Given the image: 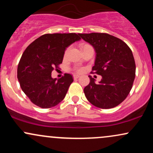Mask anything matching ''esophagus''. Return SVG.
<instances>
[{"label": "esophagus", "mask_w": 153, "mask_h": 153, "mask_svg": "<svg viewBox=\"0 0 153 153\" xmlns=\"http://www.w3.org/2000/svg\"><path fill=\"white\" fill-rule=\"evenodd\" d=\"M79 77H80V76H79V75H73V78H74L75 80L78 79Z\"/></svg>", "instance_id": "esophagus-1"}]
</instances>
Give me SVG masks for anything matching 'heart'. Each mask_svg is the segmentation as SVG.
Listing matches in <instances>:
<instances>
[{"instance_id": "b5f03b06", "label": "heart", "mask_w": 153, "mask_h": 153, "mask_svg": "<svg viewBox=\"0 0 153 153\" xmlns=\"http://www.w3.org/2000/svg\"><path fill=\"white\" fill-rule=\"evenodd\" d=\"M83 46H85V45H83ZM68 50H66L65 54H67V52H68ZM75 70H76V71H77V72H78V73H80V72H81V71H82V68H76V69H75Z\"/></svg>"}]
</instances>
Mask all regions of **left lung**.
<instances>
[{"label": "left lung", "instance_id": "1", "mask_svg": "<svg viewBox=\"0 0 153 153\" xmlns=\"http://www.w3.org/2000/svg\"><path fill=\"white\" fill-rule=\"evenodd\" d=\"M92 45L96 52L92 73L102 76L99 83L91 75L84 88L88 101L101 108L118 106L127 98L132 88L136 66L133 54L120 39L105 33L79 34Z\"/></svg>", "mask_w": 153, "mask_h": 153}]
</instances>
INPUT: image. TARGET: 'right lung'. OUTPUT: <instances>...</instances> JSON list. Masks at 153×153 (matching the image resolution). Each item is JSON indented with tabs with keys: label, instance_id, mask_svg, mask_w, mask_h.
Returning a JSON list of instances; mask_svg holds the SVG:
<instances>
[{
	"label": "right lung",
	"instance_id": "obj_1",
	"mask_svg": "<svg viewBox=\"0 0 153 153\" xmlns=\"http://www.w3.org/2000/svg\"><path fill=\"white\" fill-rule=\"evenodd\" d=\"M80 37L75 33L47 34L34 40L23 53L17 69L22 91L34 104L43 108L57 106L73 82L65 73L57 80L52 72L62 62L65 51Z\"/></svg>",
	"mask_w": 153,
	"mask_h": 153
}]
</instances>
